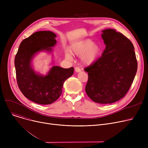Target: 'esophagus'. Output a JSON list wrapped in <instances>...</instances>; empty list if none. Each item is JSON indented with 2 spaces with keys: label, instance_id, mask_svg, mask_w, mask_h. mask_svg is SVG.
<instances>
[{
  "label": "esophagus",
  "instance_id": "esophagus-1",
  "mask_svg": "<svg viewBox=\"0 0 148 148\" xmlns=\"http://www.w3.org/2000/svg\"><path fill=\"white\" fill-rule=\"evenodd\" d=\"M75 71L76 73H79L81 71V69L79 67H75Z\"/></svg>",
  "mask_w": 148,
  "mask_h": 148
}]
</instances>
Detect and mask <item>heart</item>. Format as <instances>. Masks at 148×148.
I'll list each match as a JSON object with an SVG mask.
<instances>
[{"label": "heart", "mask_w": 148, "mask_h": 148, "mask_svg": "<svg viewBox=\"0 0 148 148\" xmlns=\"http://www.w3.org/2000/svg\"><path fill=\"white\" fill-rule=\"evenodd\" d=\"M70 50L74 55L81 56V61L83 65L89 66L97 60L101 50L98 44L94 43L92 40H87L73 44ZM65 58L68 60H71L73 58L71 54L68 51L65 52Z\"/></svg>", "instance_id": "1"}]
</instances>
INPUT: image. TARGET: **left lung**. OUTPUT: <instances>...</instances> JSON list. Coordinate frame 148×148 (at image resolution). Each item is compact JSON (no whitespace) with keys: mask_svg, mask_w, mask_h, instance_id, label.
Segmentation results:
<instances>
[{"mask_svg":"<svg viewBox=\"0 0 148 148\" xmlns=\"http://www.w3.org/2000/svg\"><path fill=\"white\" fill-rule=\"evenodd\" d=\"M106 45L101 56L84 69L88 81L85 90L95 103L111 104L126 95L134 80L137 62L133 44L116 30H102Z\"/></svg>","mask_w":148,"mask_h":148,"instance_id":"1","label":"left lung"}]
</instances>
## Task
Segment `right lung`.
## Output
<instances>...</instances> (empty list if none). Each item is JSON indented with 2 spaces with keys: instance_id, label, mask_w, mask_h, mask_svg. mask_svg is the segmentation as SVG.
Wrapping results in <instances>:
<instances>
[{
  "instance_id": "right-lung-1",
  "label": "right lung",
  "mask_w": 148,
  "mask_h": 148,
  "mask_svg": "<svg viewBox=\"0 0 148 148\" xmlns=\"http://www.w3.org/2000/svg\"><path fill=\"white\" fill-rule=\"evenodd\" d=\"M56 35L38 31L20 43L15 57L17 82L22 94L32 101L42 105L53 103L60 96L65 81L74 73V68L52 66L46 75L36 72L34 58L41 51L51 53L57 43Z\"/></svg>"
}]
</instances>
